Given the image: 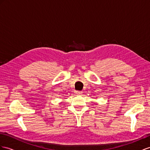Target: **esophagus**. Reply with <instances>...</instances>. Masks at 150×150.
<instances>
[{"instance_id": "1", "label": "esophagus", "mask_w": 150, "mask_h": 150, "mask_svg": "<svg viewBox=\"0 0 150 150\" xmlns=\"http://www.w3.org/2000/svg\"><path fill=\"white\" fill-rule=\"evenodd\" d=\"M75 94H76V95H80L82 93L81 91H75Z\"/></svg>"}]
</instances>
